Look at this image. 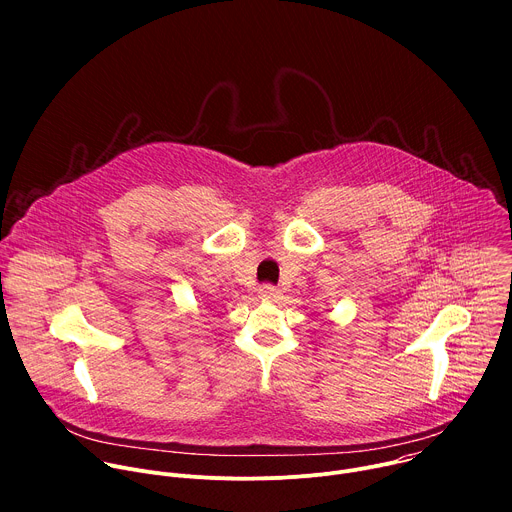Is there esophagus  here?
Masks as SVG:
<instances>
[{"label": "esophagus", "instance_id": "1", "mask_svg": "<svg viewBox=\"0 0 512 512\" xmlns=\"http://www.w3.org/2000/svg\"><path fill=\"white\" fill-rule=\"evenodd\" d=\"M259 296L263 300H277L279 298V289L275 285H271V283H265V285L259 287Z\"/></svg>", "mask_w": 512, "mask_h": 512}]
</instances>
